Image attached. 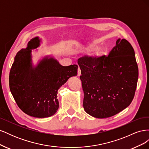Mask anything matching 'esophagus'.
Listing matches in <instances>:
<instances>
[{
	"label": "esophagus",
	"instance_id": "1",
	"mask_svg": "<svg viewBox=\"0 0 149 149\" xmlns=\"http://www.w3.org/2000/svg\"><path fill=\"white\" fill-rule=\"evenodd\" d=\"M81 73V70L79 68V67H78V75L80 76Z\"/></svg>",
	"mask_w": 149,
	"mask_h": 149
}]
</instances>
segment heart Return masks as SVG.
Masks as SVG:
<instances>
[{
	"label": "heart",
	"mask_w": 149,
	"mask_h": 149,
	"mask_svg": "<svg viewBox=\"0 0 149 149\" xmlns=\"http://www.w3.org/2000/svg\"><path fill=\"white\" fill-rule=\"evenodd\" d=\"M99 48V45H97L96 43H90L86 46V47L85 48V50L88 52H94L96 50V49ZM104 52H102V50H98L95 55H94V57L96 58V59H98L100 58L101 56H102L104 55Z\"/></svg>",
	"instance_id": "1"
}]
</instances>
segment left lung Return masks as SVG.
Listing matches in <instances>:
<instances>
[{"mask_svg": "<svg viewBox=\"0 0 149 149\" xmlns=\"http://www.w3.org/2000/svg\"><path fill=\"white\" fill-rule=\"evenodd\" d=\"M84 92L83 107L96 118L117 114L131 103L137 87L139 70L135 52L125 39L117 40L108 56L78 59Z\"/></svg>", "mask_w": 149, "mask_h": 149, "instance_id": "left-lung-1", "label": "left lung"}]
</instances>
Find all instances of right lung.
<instances>
[{"instance_id":"1","label":"right lung","mask_w":149,"mask_h":149,"mask_svg":"<svg viewBox=\"0 0 149 149\" xmlns=\"http://www.w3.org/2000/svg\"><path fill=\"white\" fill-rule=\"evenodd\" d=\"M38 37L30 40L27 47L17 53L9 74L11 93L20 109L38 118L55 114L59 107L58 90L70 78L77 75L78 65H61L50 56L37 66L31 62V49L40 45Z\"/></svg>"}]
</instances>
